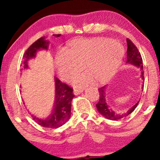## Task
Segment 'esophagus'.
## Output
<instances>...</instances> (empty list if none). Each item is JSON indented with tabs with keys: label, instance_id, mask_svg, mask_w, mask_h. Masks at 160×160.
Returning a JSON list of instances; mask_svg holds the SVG:
<instances>
[{
	"label": "esophagus",
	"instance_id": "obj_1",
	"mask_svg": "<svg viewBox=\"0 0 160 160\" xmlns=\"http://www.w3.org/2000/svg\"><path fill=\"white\" fill-rule=\"evenodd\" d=\"M83 91H84V89H75L73 90V94L75 95H79V94H81V93H82L83 92Z\"/></svg>",
	"mask_w": 160,
	"mask_h": 160
}]
</instances>
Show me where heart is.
Returning a JSON list of instances; mask_svg holds the SVG:
<instances>
[{
	"mask_svg": "<svg viewBox=\"0 0 160 160\" xmlns=\"http://www.w3.org/2000/svg\"><path fill=\"white\" fill-rule=\"evenodd\" d=\"M123 57V47L111 39H78L69 43L66 52L57 54L55 65L59 76L67 82L80 73L84 66L87 73L73 80L74 86L81 87L89 84L92 78L100 84L110 80Z\"/></svg>",
	"mask_w": 160,
	"mask_h": 160,
	"instance_id": "obj_1",
	"label": "heart"
}]
</instances>
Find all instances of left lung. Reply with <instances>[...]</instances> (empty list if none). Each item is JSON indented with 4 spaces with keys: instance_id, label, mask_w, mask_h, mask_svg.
<instances>
[{
    "instance_id": "1",
    "label": "left lung",
    "mask_w": 160,
    "mask_h": 160,
    "mask_svg": "<svg viewBox=\"0 0 160 160\" xmlns=\"http://www.w3.org/2000/svg\"><path fill=\"white\" fill-rule=\"evenodd\" d=\"M127 44H128V50H127V63L130 65H132L138 68L140 71H141V77L143 80H144L143 76V60L141 54L138 50L137 47H135L134 43L131 41L129 38H127ZM142 89H143V85H142ZM99 91V102L96 104V107L100 114L106 117V119L111 120H118L122 118H124L130 114L135 108H136L139 101L136 102L130 110L127 111L126 113H115L110 107L108 106V103L106 101V86L102 87L98 89Z\"/></svg>"
}]
</instances>
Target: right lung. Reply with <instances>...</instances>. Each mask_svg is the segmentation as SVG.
<instances>
[{
	"label": "right lung",
	"instance_id": "1",
	"mask_svg": "<svg viewBox=\"0 0 160 160\" xmlns=\"http://www.w3.org/2000/svg\"><path fill=\"white\" fill-rule=\"evenodd\" d=\"M54 37H60V34H53ZM49 41L45 40V37H41L34 42L27 49L24 54L23 60L22 62L21 70L28 68V62L32 58H35L36 53L40 50H48ZM54 85H55V99H54V106L52 113L47 118L41 119L32 115V119L39 125L43 128H58L63 125L65 122L68 121L71 115V101L74 97L73 94V89L68 86L65 83L54 76Z\"/></svg>",
	"mask_w": 160,
	"mask_h": 160
}]
</instances>
